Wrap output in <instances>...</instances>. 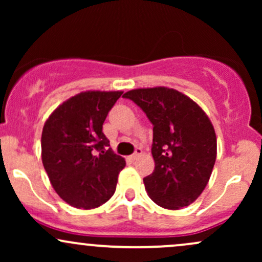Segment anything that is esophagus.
Segmentation results:
<instances>
[{"instance_id": "34e87169", "label": "esophagus", "mask_w": 262, "mask_h": 262, "mask_svg": "<svg viewBox=\"0 0 262 262\" xmlns=\"http://www.w3.org/2000/svg\"><path fill=\"white\" fill-rule=\"evenodd\" d=\"M141 154H143V150H141L140 148H137V149H135V152H134V154L132 155V159H133V160H135V159L139 158V156H140Z\"/></svg>"}]
</instances>
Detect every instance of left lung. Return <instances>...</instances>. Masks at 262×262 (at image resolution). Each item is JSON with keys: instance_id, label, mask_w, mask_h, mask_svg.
Listing matches in <instances>:
<instances>
[{"instance_id": "8db88e82", "label": "left lung", "mask_w": 262, "mask_h": 262, "mask_svg": "<svg viewBox=\"0 0 262 262\" xmlns=\"http://www.w3.org/2000/svg\"><path fill=\"white\" fill-rule=\"evenodd\" d=\"M152 123L155 169L144 185L158 206L180 209L206 188L217 158V137L208 116L177 90L159 86L125 92Z\"/></svg>"}]
</instances>
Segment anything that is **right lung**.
Masks as SVG:
<instances>
[{
  "label": "right lung",
  "instance_id": "1",
  "mask_svg": "<svg viewBox=\"0 0 262 262\" xmlns=\"http://www.w3.org/2000/svg\"><path fill=\"white\" fill-rule=\"evenodd\" d=\"M122 91H85L62 102L45 122L41 161L61 200L92 209L116 191L125 160L114 154L102 125Z\"/></svg>",
  "mask_w": 262,
  "mask_h": 262
}]
</instances>
